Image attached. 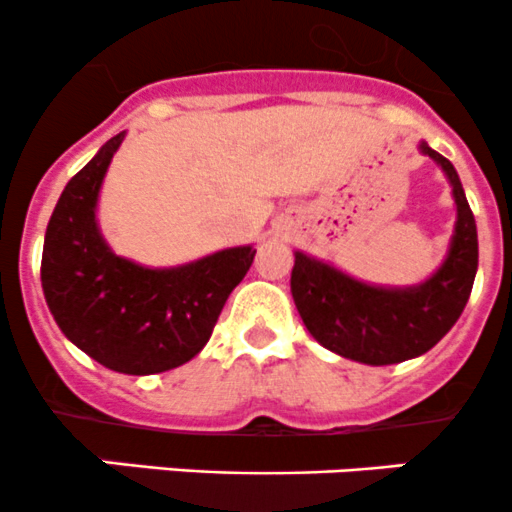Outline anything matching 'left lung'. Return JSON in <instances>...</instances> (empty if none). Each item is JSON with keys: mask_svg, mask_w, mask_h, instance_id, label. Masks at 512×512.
Returning a JSON list of instances; mask_svg holds the SVG:
<instances>
[{"mask_svg": "<svg viewBox=\"0 0 512 512\" xmlns=\"http://www.w3.org/2000/svg\"><path fill=\"white\" fill-rule=\"evenodd\" d=\"M453 186V239L443 266L418 286L383 288L296 251L291 293L308 333L328 351L368 366H391L430 351L453 328L473 291L478 231L458 171L421 141Z\"/></svg>", "mask_w": 512, "mask_h": 512, "instance_id": "obj_1", "label": "left lung"}]
</instances>
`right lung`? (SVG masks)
Instances as JSON below:
<instances>
[{
	"instance_id": "right-lung-1",
	"label": "right lung",
	"mask_w": 512,
	"mask_h": 512,
	"mask_svg": "<svg viewBox=\"0 0 512 512\" xmlns=\"http://www.w3.org/2000/svg\"><path fill=\"white\" fill-rule=\"evenodd\" d=\"M121 141L124 131L64 186L44 236L42 288L57 326L86 356L116 373L151 376L184 366L209 343L256 249L236 246L174 268L116 256L96 226V201Z\"/></svg>"
}]
</instances>
